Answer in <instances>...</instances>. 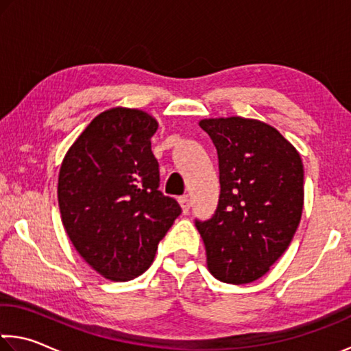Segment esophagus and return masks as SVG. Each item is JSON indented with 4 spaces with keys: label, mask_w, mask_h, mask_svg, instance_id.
I'll return each instance as SVG.
<instances>
[{
    "label": "esophagus",
    "mask_w": 351,
    "mask_h": 351,
    "mask_svg": "<svg viewBox=\"0 0 351 351\" xmlns=\"http://www.w3.org/2000/svg\"><path fill=\"white\" fill-rule=\"evenodd\" d=\"M178 202H180V204H181L182 213L187 214L189 209H191V199H189V197L187 195H182V197L178 198Z\"/></svg>",
    "instance_id": "1"
}]
</instances>
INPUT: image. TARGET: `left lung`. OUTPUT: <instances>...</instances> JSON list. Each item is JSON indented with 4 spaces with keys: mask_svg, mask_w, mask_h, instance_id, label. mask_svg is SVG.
Listing matches in <instances>:
<instances>
[{
    "mask_svg": "<svg viewBox=\"0 0 351 351\" xmlns=\"http://www.w3.org/2000/svg\"><path fill=\"white\" fill-rule=\"evenodd\" d=\"M219 156L220 197L209 220H195L208 269L228 285L270 270L295 234L303 213V162L291 142L264 121L204 119Z\"/></svg>",
    "mask_w": 351,
    "mask_h": 351,
    "instance_id": "left-lung-1",
    "label": "left lung"
}]
</instances>
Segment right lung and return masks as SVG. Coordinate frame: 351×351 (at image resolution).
Wrapping results in <instances>:
<instances>
[{"instance_id":"obj_1","label":"right lung","mask_w":351,"mask_h":351,"mask_svg":"<svg viewBox=\"0 0 351 351\" xmlns=\"http://www.w3.org/2000/svg\"><path fill=\"white\" fill-rule=\"evenodd\" d=\"M158 121L112 108L93 119L59 170L62 223L76 252L99 275L128 281L152 265L181 208L159 191L152 152Z\"/></svg>"}]
</instances>
